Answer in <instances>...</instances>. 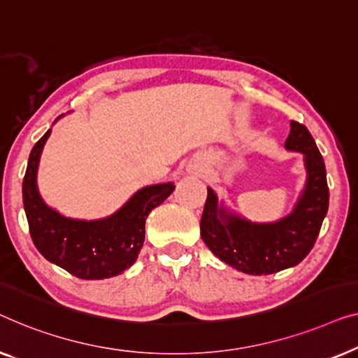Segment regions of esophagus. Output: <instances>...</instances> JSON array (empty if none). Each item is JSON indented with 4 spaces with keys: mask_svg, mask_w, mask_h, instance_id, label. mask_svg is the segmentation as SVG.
<instances>
[{
    "mask_svg": "<svg viewBox=\"0 0 358 358\" xmlns=\"http://www.w3.org/2000/svg\"><path fill=\"white\" fill-rule=\"evenodd\" d=\"M198 172H199V170H198Z\"/></svg>",
    "mask_w": 358,
    "mask_h": 358,
    "instance_id": "1",
    "label": "esophagus"
}]
</instances>
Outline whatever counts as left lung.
Wrapping results in <instances>:
<instances>
[{
	"label": "left lung",
	"instance_id": "1",
	"mask_svg": "<svg viewBox=\"0 0 358 358\" xmlns=\"http://www.w3.org/2000/svg\"><path fill=\"white\" fill-rule=\"evenodd\" d=\"M285 149L303 154L305 186L290 214L274 222H253L219 201L208 186L201 238L220 261L240 273L268 275L294 268L310 253L329 206L324 160L303 124L290 122Z\"/></svg>",
	"mask_w": 358,
	"mask_h": 358
}]
</instances>
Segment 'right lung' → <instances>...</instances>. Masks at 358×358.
I'll list each match as a JSON object with an SVG mask.
<instances>
[{
    "label": "right lung",
    "mask_w": 358,
    "mask_h": 358,
    "mask_svg": "<svg viewBox=\"0 0 358 358\" xmlns=\"http://www.w3.org/2000/svg\"><path fill=\"white\" fill-rule=\"evenodd\" d=\"M50 134L52 129L34 145L22 183L24 209L34 245L45 259L79 279L100 280L122 274L138 259L149 213L173 193L175 185L169 181L144 186L107 217H68L45 203L37 185L40 155Z\"/></svg>",
    "instance_id": "right-lung-1"
}]
</instances>
